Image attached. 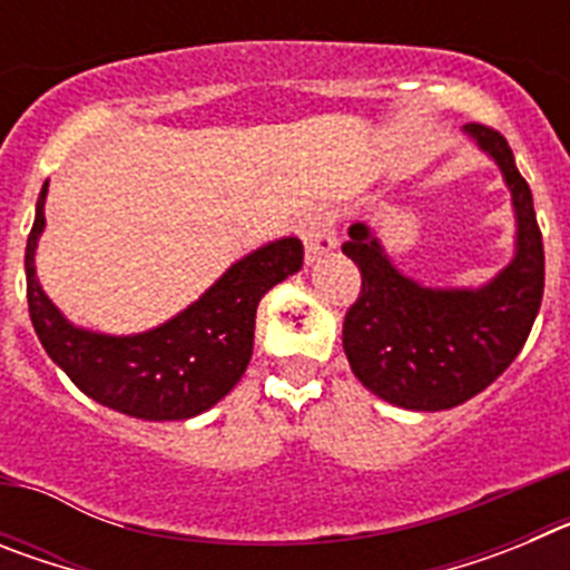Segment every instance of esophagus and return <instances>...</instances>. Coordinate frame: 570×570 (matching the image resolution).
Here are the masks:
<instances>
[{
  "label": "esophagus",
  "mask_w": 570,
  "mask_h": 570,
  "mask_svg": "<svg viewBox=\"0 0 570 570\" xmlns=\"http://www.w3.org/2000/svg\"><path fill=\"white\" fill-rule=\"evenodd\" d=\"M299 236L305 242V259L320 262L322 256H328L336 248L334 223H331L328 210H311L299 219Z\"/></svg>",
  "instance_id": "esophagus-1"
}]
</instances>
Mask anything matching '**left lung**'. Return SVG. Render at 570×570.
Here are the masks:
<instances>
[{
	"mask_svg": "<svg viewBox=\"0 0 570 570\" xmlns=\"http://www.w3.org/2000/svg\"><path fill=\"white\" fill-rule=\"evenodd\" d=\"M465 134L500 165L517 214V250L482 288H425L396 271L367 225L347 228L342 254L362 274L342 347L356 380L391 405L445 411L485 391L517 360L540 314L546 250L533 196L505 136L488 125Z\"/></svg>",
	"mask_w": 570,
	"mask_h": 570,
	"instance_id": "obj_1",
	"label": "left lung"
}]
</instances>
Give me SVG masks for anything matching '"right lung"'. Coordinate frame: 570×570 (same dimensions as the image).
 Returning a JSON list of instances; mask_svg holds the SVG:
<instances>
[{"instance_id": "obj_1", "label": "right lung", "mask_w": 570, "mask_h": 570, "mask_svg": "<svg viewBox=\"0 0 570 570\" xmlns=\"http://www.w3.org/2000/svg\"><path fill=\"white\" fill-rule=\"evenodd\" d=\"M45 196L24 248L28 311L39 342L70 382L119 414L136 420H190L214 407L242 380L254 354L256 305L302 268L296 236L268 242L234 262L194 305L145 334L110 336L77 328L37 279V242L45 230Z\"/></svg>"}]
</instances>
